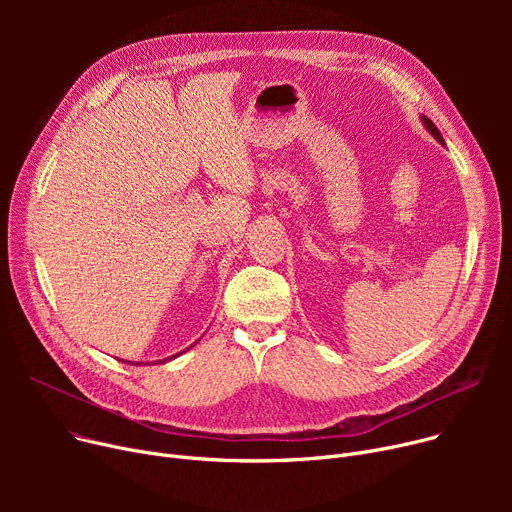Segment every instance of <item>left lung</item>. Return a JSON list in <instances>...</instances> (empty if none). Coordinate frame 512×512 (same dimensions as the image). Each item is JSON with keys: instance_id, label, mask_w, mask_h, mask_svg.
<instances>
[{"instance_id": "1", "label": "left lung", "mask_w": 512, "mask_h": 512, "mask_svg": "<svg viewBox=\"0 0 512 512\" xmlns=\"http://www.w3.org/2000/svg\"><path fill=\"white\" fill-rule=\"evenodd\" d=\"M423 122H425V126H427V130L429 132H432L434 134V137L440 141V143H444V139H442V134H440V130L436 128V124L432 122V120H429V118H423Z\"/></svg>"}]
</instances>
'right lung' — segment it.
Here are the masks:
<instances>
[{"instance_id": "add662e5", "label": "right lung", "mask_w": 512, "mask_h": 512, "mask_svg": "<svg viewBox=\"0 0 512 512\" xmlns=\"http://www.w3.org/2000/svg\"><path fill=\"white\" fill-rule=\"evenodd\" d=\"M174 357H176V355H174ZM164 361H166V359H164ZM159 363H161V361H159Z\"/></svg>"}]
</instances>
